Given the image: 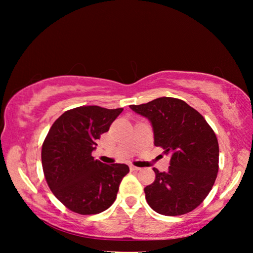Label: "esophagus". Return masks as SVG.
Masks as SVG:
<instances>
[{
    "label": "esophagus",
    "mask_w": 253,
    "mask_h": 253,
    "mask_svg": "<svg viewBox=\"0 0 253 253\" xmlns=\"http://www.w3.org/2000/svg\"><path fill=\"white\" fill-rule=\"evenodd\" d=\"M129 169L130 170H134V172H138V170H140L139 168H137V166H134V165H130Z\"/></svg>",
    "instance_id": "34e87169"
}]
</instances>
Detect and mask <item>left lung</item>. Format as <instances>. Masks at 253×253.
Segmentation results:
<instances>
[{
    "label": "left lung",
    "instance_id": "1",
    "mask_svg": "<svg viewBox=\"0 0 253 253\" xmlns=\"http://www.w3.org/2000/svg\"><path fill=\"white\" fill-rule=\"evenodd\" d=\"M129 107L151 122L154 144L170 155L168 172L154 169L155 181L144 188L148 205L169 216L193 211L212 190L219 170L213 129L198 110L177 98L161 97Z\"/></svg>",
    "mask_w": 253,
    "mask_h": 253
}]
</instances>
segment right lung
<instances>
[{
  "label": "right lung",
  "instance_id": "obj_1",
  "mask_svg": "<svg viewBox=\"0 0 253 253\" xmlns=\"http://www.w3.org/2000/svg\"><path fill=\"white\" fill-rule=\"evenodd\" d=\"M123 108L81 106L67 110L51 126L42 145L46 183L55 198L72 212H104L117 198L126 164H104L91 156L96 140L109 130Z\"/></svg>",
  "mask_w": 253,
  "mask_h": 253
}]
</instances>
